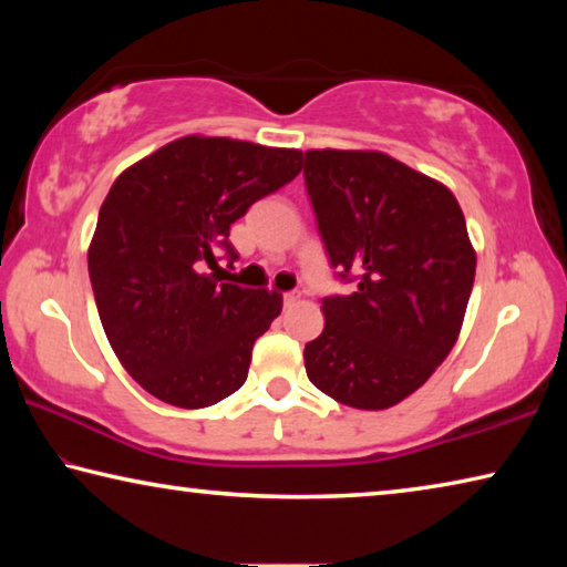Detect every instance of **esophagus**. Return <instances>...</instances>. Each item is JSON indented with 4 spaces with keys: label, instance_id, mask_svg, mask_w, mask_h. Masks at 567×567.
<instances>
[{
    "label": "esophagus",
    "instance_id": "obj_1",
    "mask_svg": "<svg viewBox=\"0 0 567 567\" xmlns=\"http://www.w3.org/2000/svg\"><path fill=\"white\" fill-rule=\"evenodd\" d=\"M297 300H300V295H297V292H285L282 295V305L285 307H292Z\"/></svg>",
    "mask_w": 567,
    "mask_h": 567
}]
</instances>
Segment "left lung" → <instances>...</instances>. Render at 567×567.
Here are the masks:
<instances>
[{
	"instance_id": "obj_1",
	"label": "left lung",
	"mask_w": 567,
	"mask_h": 567,
	"mask_svg": "<svg viewBox=\"0 0 567 567\" xmlns=\"http://www.w3.org/2000/svg\"><path fill=\"white\" fill-rule=\"evenodd\" d=\"M305 185L332 267L358 280L324 297L307 378L358 410H388L437 370L463 328L475 247L443 182L375 150H307Z\"/></svg>"
}]
</instances>
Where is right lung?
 Wrapping results in <instances>:
<instances>
[{"label":"right lung","instance_id":"right-lung-1","mask_svg":"<svg viewBox=\"0 0 567 567\" xmlns=\"http://www.w3.org/2000/svg\"><path fill=\"white\" fill-rule=\"evenodd\" d=\"M302 169V152L187 134L114 179L87 262L122 368L167 405L199 410L245 385L282 295L223 282L229 225Z\"/></svg>","mask_w":567,"mask_h":567}]
</instances>
